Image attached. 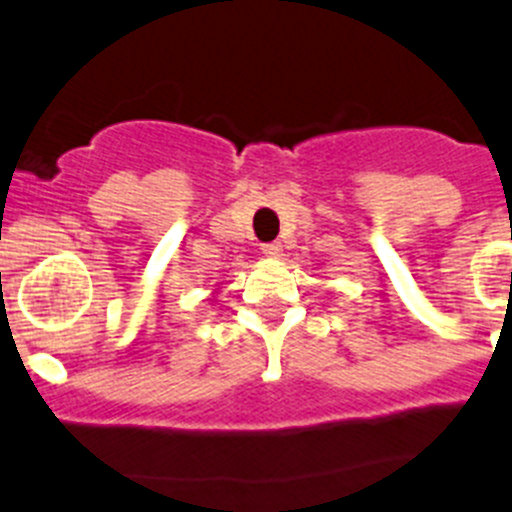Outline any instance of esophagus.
<instances>
[{
	"instance_id": "1",
	"label": "esophagus",
	"mask_w": 512,
	"mask_h": 512,
	"mask_svg": "<svg viewBox=\"0 0 512 512\" xmlns=\"http://www.w3.org/2000/svg\"><path fill=\"white\" fill-rule=\"evenodd\" d=\"M260 250H262V255H265V257H279V255H282V245H279V242H265Z\"/></svg>"
}]
</instances>
